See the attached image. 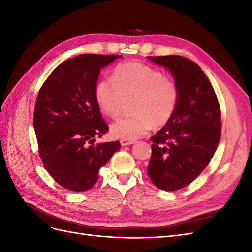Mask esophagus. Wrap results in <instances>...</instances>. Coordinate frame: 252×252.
<instances>
[{
	"instance_id": "34e87169",
	"label": "esophagus",
	"mask_w": 252,
	"mask_h": 252,
	"mask_svg": "<svg viewBox=\"0 0 252 252\" xmlns=\"http://www.w3.org/2000/svg\"><path fill=\"white\" fill-rule=\"evenodd\" d=\"M122 146H127V145H130V144H133L134 141L133 140H126V139H122L120 141Z\"/></svg>"
}]
</instances>
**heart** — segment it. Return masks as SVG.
Instances as JSON below:
<instances>
[{"instance_id":"heart-1","label":"heart","mask_w":252,"mask_h":252,"mask_svg":"<svg viewBox=\"0 0 252 252\" xmlns=\"http://www.w3.org/2000/svg\"><path fill=\"white\" fill-rule=\"evenodd\" d=\"M101 110L118 118L132 102V117L120 119L111 125V133L121 139L135 140L151 127L165 126L179 103V88L172 80L145 64L129 62L117 65L112 78L101 79L94 87Z\"/></svg>"}]
</instances>
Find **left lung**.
Here are the masks:
<instances>
[{
    "label": "left lung",
    "instance_id": "8db88e82",
    "mask_svg": "<svg viewBox=\"0 0 252 252\" xmlns=\"http://www.w3.org/2000/svg\"><path fill=\"white\" fill-rule=\"evenodd\" d=\"M166 67L179 88L173 117L151 136L147 172L165 191L189 185L209 164L220 138V108L211 83L193 61L181 56L148 57Z\"/></svg>",
    "mask_w": 252,
    "mask_h": 252
}]
</instances>
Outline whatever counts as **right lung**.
<instances>
[{
  "mask_svg": "<svg viewBox=\"0 0 252 252\" xmlns=\"http://www.w3.org/2000/svg\"><path fill=\"white\" fill-rule=\"evenodd\" d=\"M119 55L85 53L65 61L43 83L33 127L45 168L59 185L82 192L98 179V169L121 147L119 141L94 145L109 128L102 119L94 87L103 67Z\"/></svg>",
  "mask_w": 252,
  "mask_h": 252,
  "instance_id": "right-lung-1",
  "label": "right lung"
}]
</instances>
